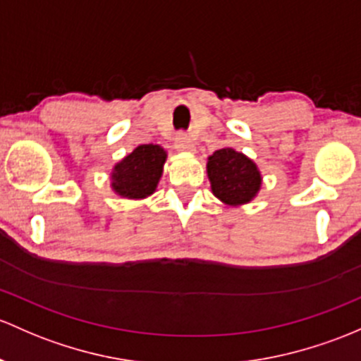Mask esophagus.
I'll list each match as a JSON object with an SVG mask.
<instances>
[{
  "label": "esophagus",
  "mask_w": 361,
  "mask_h": 361,
  "mask_svg": "<svg viewBox=\"0 0 361 361\" xmlns=\"http://www.w3.org/2000/svg\"><path fill=\"white\" fill-rule=\"evenodd\" d=\"M174 147H176L178 152H193V142L190 140V136L183 135V133L176 136Z\"/></svg>",
  "instance_id": "34e87169"
}]
</instances>
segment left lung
<instances>
[{
	"instance_id": "obj_1",
	"label": "left lung",
	"mask_w": 361,
	"mask_h": 361,
	"mask_svg": "<svg viewBox=\"0 0 361 361\" xmlns=\"http://www.w3.org/2000/svg\"><path fill=\"white\" fill-rule=\"evenodd\" d=\"M211 190L226 206L249 204L261 190V171L252 159L230 147L216 150L207 159Z\"/></svg>"
}]
</instances>
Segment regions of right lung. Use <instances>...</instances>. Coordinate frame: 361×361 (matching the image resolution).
Wrapping results in <instances>:
<instances>
[{
	"instance_id": "add662e5",
	"label": "right lung",
	"mask_w": 361,
	"mask_h": 361,
	"mask_svg": "<svg viewBox=\"0 0 361 361\" xmlns=\"http://www.w3.org/2000/svg\"><path fill=\"white\" fill-rule=\"evenodd\" d=\"M168 152L161 145H138L111 171V188L123 199H147L157 188Z\"/></svg>"
}]
</instances>
